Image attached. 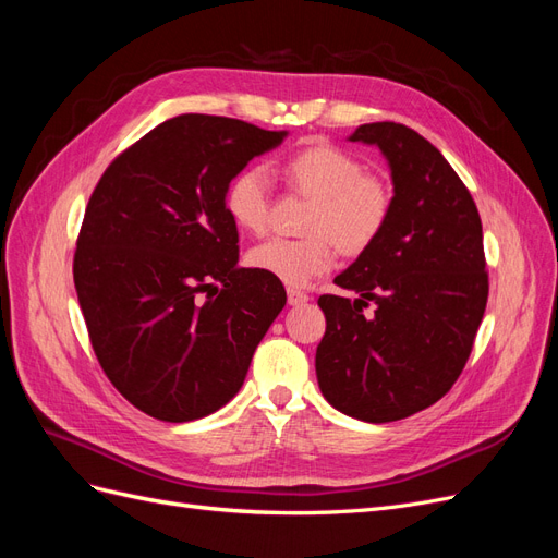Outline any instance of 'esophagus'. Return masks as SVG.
Instances as JSON below:
<instances>
[{
  "label": "esophagus",
  "instance_id": "34e87169",
  "mask_svg": "<svg viewBox=\"0 0 558 558\" xmlns=\"http://www.w3.org/2000/svg\"><path fill=\"white\" fill-rule=\"evenodd\" d=\"M286 293H289V305L291 307H300V305H305V302H310V295L298 291V289H289Z\"/></svg>",
  "mask_w": 558,
  "mask_h": 558
}]
</instances>
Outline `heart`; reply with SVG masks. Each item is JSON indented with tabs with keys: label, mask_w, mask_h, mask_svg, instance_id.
<instances>
[{
	"label": "heart",
	"mask_w": 558,
	"mask_h": 558,
	"mask_svg": "<svg viewBox=\"0 0 558 558\" xmlns=\"http://www.w3.org/2000/svg\"><path fill=\"white\" fill-rule=\"evenodd\" d=\"M295 191L314 199L302 240L272 238L248 251V265L286 286H307L330 272L337 245L359 253L373 244L393 209V191L379 174L363 172L356 156L332 144H312L281 165ZM226 211L242 230L263 232L269 214V177L265 167L248 165L226 189Z\"/></svg>",
	"instance_id": "heart-1"
}]
</instances>
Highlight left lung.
Segmentation results:
<instances>
[{"label": "left lung", "instance_id": "left-lung-1", "mask_svg": "<svg viewBox=\"0 0 558 558\" xmlns=\"http://www.w3.org/2000/svg\"><path fill=\"white\" fill-rule=\"evenodd\" d=\"M349 142L381 150L393 209L379 238L335 277L359 298H318L326 335L316 379L335 410L386 424L430 408L465 367L488 298L482 221L459 174L412 128L365 123ZM367 301L376 302L373 317L362 314Z\"/></svg>", "mask_w": 558, "mask_h": 558}]
</instances>
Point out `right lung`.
Listing matches in <instances>:
<instances>
[{
    "label": "right lung",
    "instance_id": "add662e5",
    "mask_svg": "<svg viewBox=\"0 0 558 558\" xmlns=\"http://www.w3.org/2000/svg\"><path fill=\"white\" fill-rule=\"evenodd\" d=\"M272 132L183 113L123 150L90 195L74 286L109 381L144 414L183 424L221 410L286 305L279 279L240 267L226 189Z\"/></svg>",
    "mask_w": 558,
    "mask_h": 558
}]
</instances>
